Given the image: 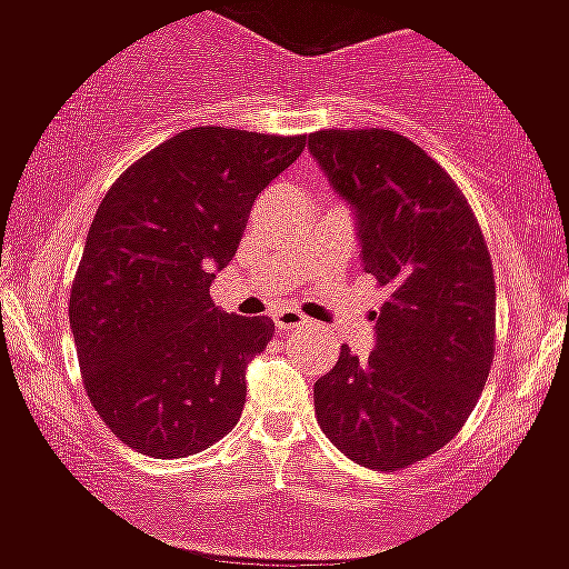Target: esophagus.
Returning a JSON list of instances; mask_svg holds the SVG:
<instances>
[{
    "label": "esophagus",
    "mask_w": 569,
    "mask_h": 569,
    "mask_svg": "<svg viewBox=\"0 0 569 569\" xmlns=\"http://www.w3.org/2000/svg\"><path fill=\"white\" fill-rule=\"evenodd\" d=\"M302 326H309V317L300 315V311L283 309L274 315V328H278V331H295V328H302Z\"/></svg>",
    "instance_id": "34e87169"
}]
</instances>
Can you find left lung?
Segmentation results:
<instances>
[{"label":"left lung","instance_id":"obj_1","mask_svg":"<svg viewBox=\"0 0 569 569\" xmlns=\"http://www.w3.org/2000/svg\"><path fill=\"white\" fill-rule=\"evenodd\" d=\"M309 148L357 207L365 272L387 302L376 350L342 345L315 385L317 423L339 452L398 471L443 449L486 387L497 345L491 252L469 199L405 134L326 129Z\"/></svg>","mask_w":569,"mask_h":569}]
</instances>
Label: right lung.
Segmentation results:
<instances>
[{
  "label": "right lung",
  "instance_id": "right-lung-1",
  "mask_svg": "<svg viewBox=\"0 0 569 569\" xmlns=\"http://www.w3.org/2000/svg\"><path fill=\"white\" fill-rule=\"evenodd\" d=\"M302 148L306 134L196 126L129 164L100 201L69 326L89 401L137 452L188 458L241 418L247 362L274 322L216 309L212 269L230 263L252 201Z\"/></svg>",
  "mask_w": 569,
  "mask_h": 569
}]
</instances>
